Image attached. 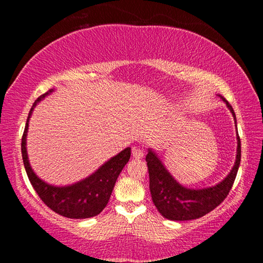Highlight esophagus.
<instances>
[{"instance_id":"34e87169","label":"esophagus","mask_w":263,"mask_h":263,"mask_svg":"<svg viewBox=\"0 0 263 263\" xmlns=\"http://www.w3.org/2000/svg\"><path fill=\"white\" fill-rule=\"evenodd\" d=\"M144 151H142L141 148H138V147H133L132 148V155H133V158H136V159H141V158H144Z\"/></svg>"}]
</instances>
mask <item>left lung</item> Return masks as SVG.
<instances>
[{"label":"left lung","instance_id":"obj_1","mask_svg":"<svg viewBox=\"0 0 263 263\" xmlns=\"http://www.w3.org/2000/svg\"><path fill=\"white\" fill-rule=\"evenodd\" d=\"M218 96L231 111L237 125L233 108L224 97ZM237 141V158L229 175L218 184L203 189H190L180 184L167 171L154 151L148 148L146 162L148 167L149 190L158 211L169 220H191L203 217L219 205L232 188L241 160V142L238 131Z\"/></svg>","mask_w":263,"mask_h":263}]
</instances>
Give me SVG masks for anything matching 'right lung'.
Instances as JSON below:
<instances>
[{
    "instance_id": "obj_1",
    "label": "right lung",
    "mask_w": 263,
    "mask_h": 263,
    "mask_svg": "<svg viewBox=\"0 0 263 263\" xmlns=\"http://www.w3.org/2000/svg\"><path fill=\"white\" fill-rule=\"evenodd\" d=\"M52 91L53 89H50L35 100L29 112V117L26 119L24 133L22 137V157H23L26 174L42 201L58 215L72 218V219L95 217L103 211L108 204L116 181L121 174L122 169L130 160L131 148L126 147L123 149L121 153L102 164L91 175L70 185H52L39 179L30 166L28 152H26V136H28L29 121L34 106Z\"/></svg>"
}]
</instances>
